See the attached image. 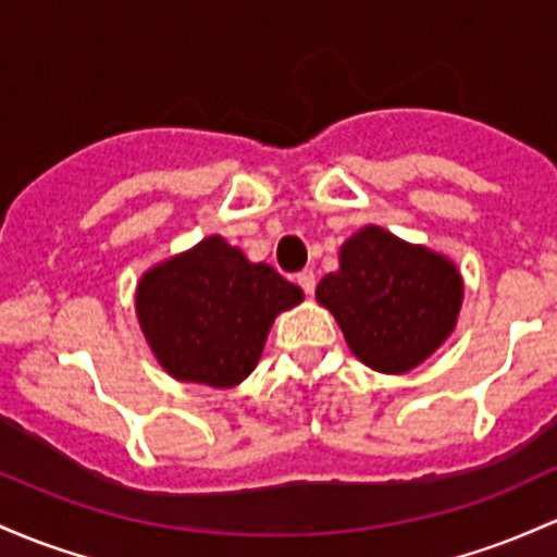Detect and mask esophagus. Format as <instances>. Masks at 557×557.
I'll return each mask as SVG.
<instances>
[{"mask_svg": "<svg viewBox=\"0 0 557 557\" xmlns=\"http://www.w3.org/2000/svg\"><path fill=\"white\" fill-rule=\"evenodd\" d=\"M296 283L301 285V290L304 293H314V288H317V277H314V272H311V269H304V272H298L296 274Z\"/></svg>", "mask_w": 557, "mask_h": 557, "instance_id": "34e87169", "label": "esophagus"}]
</instances>
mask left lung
I'll return each mask as SVG.
<instances>
[{
    "mask_svg": "<svg viewBox=\"0 0 557 557\" xmlns=\"http://www.w3.org/2000/svg\"><path fill=\"white\" fill-rule=\"evenodd\" d=\"M351 351L377 372L418 368L447 341L462 280L444 256L364 227L341 248V269L317 285Z\"/></svg>",
    "mask_w": 557,
    "mask_h": 557,
    "instance_id": "left-lung-1",
    "label": "left lung"
}]
</instances>
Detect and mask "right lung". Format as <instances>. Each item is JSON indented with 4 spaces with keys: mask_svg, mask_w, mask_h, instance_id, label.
Wrapping results in <instances>:
<instances>
[{
    "mask_svg": "<svg viewBox=\"0 0 557 557\" xmlns=\"http://www.w3.org/2000/svg\"><path fill=\"white\" fill-rule=\"evenodd\" d=\"M301 298L298 285L213 235L145 274L137 317L163 370L227 388L250 375L274 317Z\"/></svg>",
    "mask_w": 557,
    "mask_h": 557,
    "instance_id": "add662e5",
    "label": "right lung"
}]
</instances>
